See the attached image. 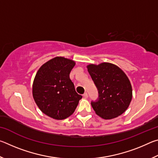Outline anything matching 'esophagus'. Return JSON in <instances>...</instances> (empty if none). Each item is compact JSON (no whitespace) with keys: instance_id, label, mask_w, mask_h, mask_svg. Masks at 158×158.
Masks as SVG:
<instances>
[{"instance_id":"34e87169","label":"esophagus","mask_w":158,"mask_h":158,"mask_svg":"<svg viewBox=\"0 0 158 158\" xmlns=\"http://www.w3.org/2000/svg\"><path fill=\"white\" fill-rule=\"evenodd\" d=\"M83 97H84V98H88V94L87 93H84V95H83Z\"/></svg>"}]
</instances>
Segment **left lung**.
Returning a JSON list of instances; mask_svg holds the SVG:
<instances>
[{"label": "left lung", "instance_id": "8db88e82", "mask_svg": "<svg viewBox=\"0 0 158 158\" xmlns=\"http://www.w3.org/2000/svg\"><path fill=\"white\" fill-rule=\"evenodd\" d=\"M88 71L98 90V99L91 105L104 119L114 118L126 111L132 98V89L126 74L109 63L87 65Z\"/></svg>", "mask_w": 158, "mask_h": 158}]
</instances>
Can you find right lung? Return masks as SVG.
<instances>
[{
  "mask_svg": "<svg viewBox=\"0 0 158 158\" xmlns=\"http://www.w3.org/2000/svg\"><path fill=\"white\" fill-rule=\"evenodd\" d=\"M74 65L73 60L53 58L40 67L34 79V100L44 114L53 119L63 120L71 116L82 98L69 78Z\"/></svg>",
  "mask_w": 158,
  "mask_h": 158,
  "instance_id": "right-lung-1",
  "label": "right lung"
}]
</instances>
